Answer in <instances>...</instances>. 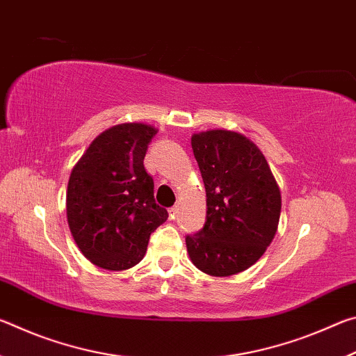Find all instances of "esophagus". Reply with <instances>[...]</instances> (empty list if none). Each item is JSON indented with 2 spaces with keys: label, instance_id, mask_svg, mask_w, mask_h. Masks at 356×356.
Segmentation results:
<instances>
[{
  "label": "esophagus",
  "instance_id": "34e87169",
  "mask_svg": "<svg viewBox=\"0 0 356 356\" xmlns=\"http://www.w3.org/2000/svg\"><path fill=\"white\" fill-rule=\"evenodd\" d=\"M177 215H179V206L171 207V209H170V216H171V218H172V220L177 218Z\"/></svg>",
  "mask_w": 356,
  "mask_h": 356
}]
</instances>
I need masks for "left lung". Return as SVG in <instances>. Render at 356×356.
Masks as SVG:
<instances>
[{
	"label": "left lung",
	"mask_w": 356,
	"mask_h": 356,
	"mask_svg": "<svg viewBox=\"0 0 356 356\" xmlns=\"http://www.w3.org/2000/svg\"><path fill=\"white\" fill-rule=\"evenodd\" d=\"M206 186L207 216L185 237L196 268L231 276L250 268L272 243L280 222L281 191L264 154L245 135L207 130L191 136Z\"/></svg>",
	"instance_id": "obj_1"
}]
</instances>
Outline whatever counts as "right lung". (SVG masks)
<instances>
[{"instance_id": "obj_1", "label": "right lung", "mask_w": 356, "mask_h": 356, "mask_svg": "<svg viewBox=\"0 0 356 356\" xmlns=\"http://www.w3.org/2000/svg\"><path fill=\"white\" fill-rule=\"evenodd\" d=\"M152 125L119 124L91 143L72 170L65 210L83 256L105 270L135 267L156 227L168 218L144 170Z\"/></svg>"}]
</instances>
